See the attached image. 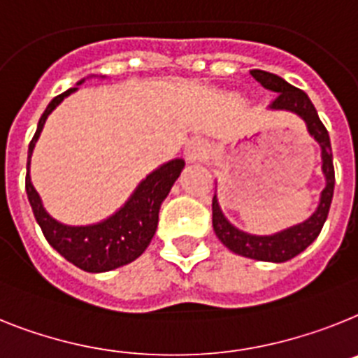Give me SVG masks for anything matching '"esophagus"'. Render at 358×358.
<instances>
[{"mask_svg": "<svg viewBox=\"0 0 358 358\" xmlns=\"http://www.w3.org/2000/svg\"><path fill=\"white\" fill-rule=\"evenodd\" d=\"M209 155V143L202 138H193L191 142L185 145V158L189 162H198L203 160L206 156Z\"/></svg>", "mask_w": 358, "mask_h": 358, "instance_id": "34e87169", "label": "esophagus"}]
</instances>
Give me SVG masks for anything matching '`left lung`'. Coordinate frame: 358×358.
Returning <instances> with one entry per match:
<instances>
[{
	"mask_svg": "<svg viewBox=\"0 0 358 358\" xmlns=\"http://www.w3.org/2000/svg\"><path fill=\"white\" fill-rule=\"evenodd\" d=\"M251 76L257 82L262 83L266 89L278 94L271 103V109H284L299 114L308 125L309 134L320 143V149H322V171L326 174V187L320 194V203H318L317 211L309 216L308 220L271 236H255L236 229L235 225H231L229 222L225 220V216L220 211V206H218V200L215 196L213 198V229H215L216 236L220 238L222 244L231 249L233 253L245 258H253V260L278 264L291 260L293 257L302 253L309 244H313V240L322 231L329 207H331L333 189H335L331 142H329L327 129L324 127V123L318 118L315 105L311 103V100H309L304 91H300L291 83H287L284 78L276 76L273 72L253 69Z\"/></svg>",
	"mask_w": 358,
	"mask_h": 358,
	"instance_id": "1",
	"label": "left lung"
}]
</instances>
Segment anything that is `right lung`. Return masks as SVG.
I'll use <instances>...</instances> for the list:
<instances>
[{
    "instance_id": "1",
    "label": "right lung",
    "mask_w": 358,
    "mask_h": 358,
    "mask_svg": "<svg viewBox=\"0 0 358 358\" xmlns=\"http://www.w3.org/2000/svg\"><path fill=\"white\" fill-rule=\"evenodd\" d=\"M74 91H76V87L56 96L47 105L45 113L41 114L34 138L29 143L27 169L31 165L32 149H34L36 140L43 129L47 116L62 103L65 96ZM184 165L185 162L182 158H176V160H171L162 165L160 169L152 171L142 184L138 185L133 196L129 198V202L116 215L100 222V224L85 225V227L63 225L54 220L52 216L47 215V211L41 206L40 196L32 185L29 171H27L25 189L36 222L40 224L47 242L63 258H67L69 262L83 269V271L103 273L136 260L145 251L147 245L151 244L156 225H158V211H160L162 202L169 194L171 187L184 169Z\"/></svg>"
}]
</instances>
